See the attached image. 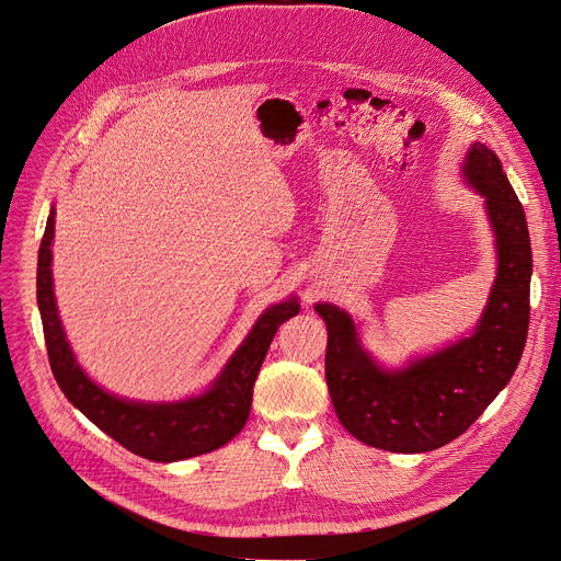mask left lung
Masks as SVG:
<instances>
[{"mask_svg":"<svg viewBox=\"0 0 561 561\" xmlns=\"http://www.w3.org/2000/svg\"><path fill=\"white\" fill-rule=\"evenodd\" d=\"M463 176L485 198L499 254L488 307L470 337L387 371L363 348L346 311L316 304L329 329L324 371L333 410L348 434L378 449L419 454L458 438L511 382L522 360L533 275L526 213L483 142L468 151Z\"/></svg>","mask_w":561,"mask_h":561,"instance_id":"left-lung-1","label":"left lung"}]
</instances>
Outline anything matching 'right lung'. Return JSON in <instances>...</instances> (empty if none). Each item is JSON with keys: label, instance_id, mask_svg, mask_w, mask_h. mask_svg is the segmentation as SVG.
<instances>
[{"label": "right lung", "instance_id": "add662e5", "mask_svg": "<svg viewBox=\"0 0 561 561\" xmlns=\"http://www.w3.org/2000/svg\"><path fill=\"white\" fill-rule=\"evenodd\" d=\"M54 232L56 210H50L37 254V307L50 371L69 402L123 447L157 463L183 461L232 440L248 421L252 387L277 329L299 313L297 299L279 301L262 313L206 393L179 402H131L91 382L73 358L50 277Z\"/></svg>", "mask_w": 561, "mask_h": 561}]
</instances>
